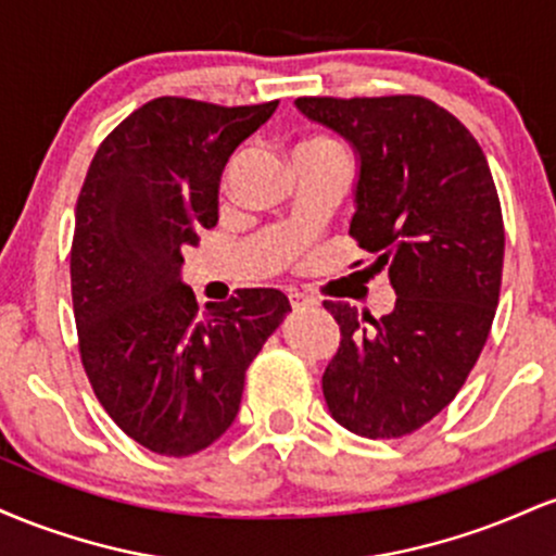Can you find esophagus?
Instances as JSON below:
<instances>
[{
  "instance_id": "1",
  "label": "esophagus",
  "mask_w": 556,
  "mask_h": 556,
  "mask_svg": "<svg viewBox=\"0 0 556 556\" xmlns=\"http://www.w3.org/2000/svg\"><path fill=\"white\" fill-rule=\"evenodd\" d=\"M287 295H290V303H292V308H295V311L314 308V305L318 303L316 298H311L308 292H303V290H290V292H287Z\"/></svg>"
}]
</instances>
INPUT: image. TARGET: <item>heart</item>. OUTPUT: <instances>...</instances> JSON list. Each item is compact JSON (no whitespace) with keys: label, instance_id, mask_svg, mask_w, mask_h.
Instances as JSON below:
<instances>
[{"label":"heart","instance_id":"obj_1","mask_svg":"<svg viewBox=\"0 0 556 556\" xmlns=\"http://www.w3.org/2000/svg\"><path fill=\"white\" fill-rule=\"evenodd\" d=\"M295 156H342L344 159L342 146L337 143L334 138H327V136L303 138L295 146Z\"/></svg>","mask_w":556,"mask_h":556}]
</instances>
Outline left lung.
I'll list each match as a JSON object with an SVG mask.
<instances>
[{
  "label": "left lung",
  "mask_w": 556,
  "mask_h": 556,
  "mask_svg": "<svg viewBox=\"0 0 556 556\" xmlns=\"http://www.w3.org/2000/svg\"><path fill=\"white\" fill-rule=\"evenodd\" d=\"M295 106L353 146L350 235L397 295L381 318L324 300L342 334L324 397L358 437H405L455 400L486 344L504 264L494 177L468 127L424 96H300Z\"/></svg>",
  "instance_id": "left-lung-1"
}]
</instances>
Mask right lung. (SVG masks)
<instances>
[{"instance_id": "right-lung-1", "label": "right lung", "mask_w": 556, "mask_h": 556, "mask_svg": "<svg viewBox=\"0 0 556 556\" xmlns=\"http://www.w3.org/2000/svg\"><path fill=\"white\" fill-rule=\"evenodd\" d=\"M277 104L149 101L104 138L80 188V361L114 424L156 455H195L232 426L248 366L292 311L285 292L251 287L201 314L180 279L185 248L219 219L227 159Z\"/></svg>"}]
</instances>
